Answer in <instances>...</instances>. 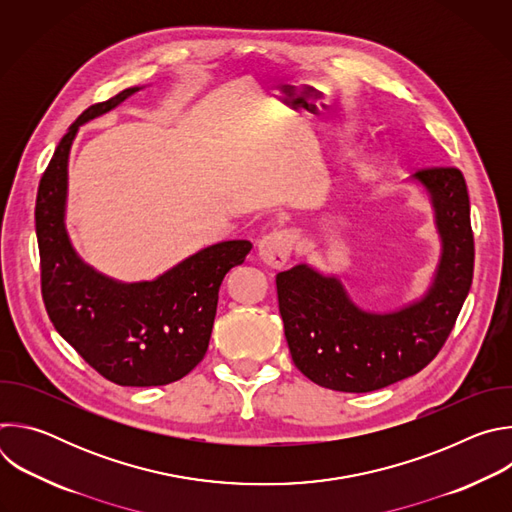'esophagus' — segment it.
Wrapping results in <instances>:
<instances>
[{
  "mask_svg": "<svg viewBox=\"0 0 512 512\" xmlns=\"http://www.w3.org/2000/svg\"><path fill=\"white\" fill-rule=\"evenodd\" d=\"M291 249H294V235L289 231H275L261 237V241L257 243V257L267 267L281 269L287 263Z\"/></svg>",
  "mask_w": 512,
  "mask_h": 512,
  "instance_id": "34e87169",
  "label": "esophagus"
}]
</instances>
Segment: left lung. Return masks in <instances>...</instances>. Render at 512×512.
Instances as JSON below:
<instances>
[{
  "label": "left lung",
  "instance_id": "8db88e82",
  "mask_svg": "<svg viewBox=\"0 0 512 512\" xmlns=\"http://www.w3.org/2000/svg\"><path fill=\"white\" fill-rule=\"evenodd\" d=\"M429 196L442 255L425 294L393 312L360 308L336 275L300 263L277 273L279 314L296 367L316 385L369 393L419 373L448 340L472 285L470 198L458 168L411 176Z\"/></svg>",
  "mask_w": 512,
  "mask_h": 512
}]
</instances>
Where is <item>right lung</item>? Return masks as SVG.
I'll use <instances>...</instances> for the list:
<instances>
[{
    "instance_id": "add662e5",
    "label": "right lung",
    "mask_w": 512,
    "mask_h": 512,
    "mask_svg": "<svg viewBox=\"0 0 512 512\" xmlns=\"http://www.w3.org/2000/svg\"><path fill=\"white\" fill-rule=\"evenodd\" d=\"M141 87L91 105L60 139L40 180L36 237L42 298L56 332L107 381L160 387L186 377L204 358L225 275L249 241L200 249L152 281H117L85 263L66 231L68 156L79 127L115 109Z\"/></svg>"
}]
</instances>
